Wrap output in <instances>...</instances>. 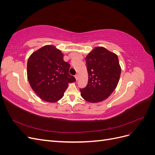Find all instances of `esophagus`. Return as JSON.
Returning <instances> with one entry per match:
<instances>
[{
    "instance_id": "1",
    "label": "esophagus",
    "mask_w": 155,
    "mask_h": 155,
    "mask_svg": "<svg viewBox=\"0 0 155 155\" xmlns=\"http://www.w3.org/2000/svg\"><path fill=\"white\" fill-rule=\"evenodd\" d=\"M78 78H79L78 74H76V75H75V78H76V81H78Z\"/></svg>"
}]
</instances>
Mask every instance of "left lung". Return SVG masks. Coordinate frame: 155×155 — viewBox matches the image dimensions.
<instances>
[{
	"instance_id": "obj_1",
	"label": "left lung",
	"mask_w": 155,
	"mask_h": 155,
	"mask_svg": "<svg viewBox=\"0 0 155 155\" xmlns=\"http://www.w3.org/2000/svg\"><path fill=\"white\" fill-rule=\"evenodd\" d=\"M88 83L79 88L83 99L91 103L105 100L114 91L121 74L118 56L104 47H96L85 58Z\"/></svg>"
}]
</instances>
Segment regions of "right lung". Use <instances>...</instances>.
<instances>
[{
  "instance_id": "obj_1",
  "label": "right lung",
  "mask_w": 155,
  "mask_h": 155,
  "mask_svg": "<svg viewBox=\"0 0 155 155\" xmlns=\"http://www.w3.org/2000/svg\"><path fill=\"white\" fill-rule=\"evenodd\" d=\"M70 67L59 50L51 45L45 46L30 56L27 63L28 79L41 99L56 102L63 96L68 83L76 81L68 73Z\"/></svg>"
}]
</instances>
